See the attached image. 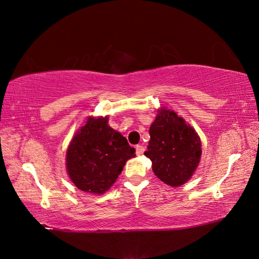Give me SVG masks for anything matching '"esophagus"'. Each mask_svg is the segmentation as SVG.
I'll return each mask as SVG.
<instances>
[{"mask_svg":"<svg viewBox=\"0 0 259 259\" xmlns=\"http://www.w3.org/2000/svg\"><path fill=\"white\" fill-rule=\"evenodd\" d=\"M136 153H137V155H142L144 153V146L142 145L136 146Z\"/></svg>","mask_w":259,"mask_h":259,"instance_id":"obj_1","label":"esophagus"}]
</instances>
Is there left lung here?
Here are the masks:
<instances>
[{"mask_svg":"<svg viewBox=\"0 0 259 259\" xmlns=\"http://www.w3.org/2000/svg\"><path fill=\"white\" fill-rule=\"evenodd\" d=\"M150 136L144 154L152 161L155 176L172 187L185 184L201 157V140L195 130L174 111L163 107L151 125Z\"/></svg>","mask_w":259,"mask_h":259,"instance_id":"8db88e82","label":"left lung"}]
</instances>
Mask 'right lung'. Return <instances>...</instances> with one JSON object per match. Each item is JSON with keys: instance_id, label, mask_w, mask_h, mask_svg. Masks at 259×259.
Masks as SVG:
<instances>
[{"instance_id": "add662e5", "label": "right lung", "mask_w": 259, "mask_h": 259, "mask_svg": "<svg viewBox=\"0 0 259 259\" xmlns=\"http://www.w3.org/2000/svg\"><path fill=\"white\" fill-rule=\"evenodd\" d=\"M107 122V116L89 117L68 146L67 172L81 191L103 194L115 183L126 160L136 155L125 137Z\"/></svg>"}]
</instances>
